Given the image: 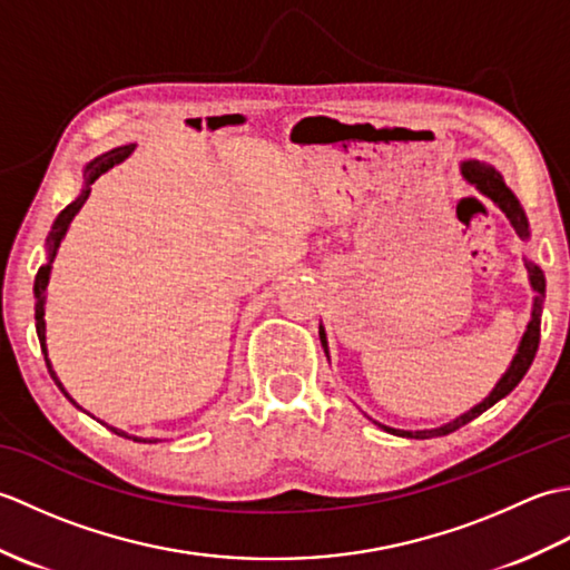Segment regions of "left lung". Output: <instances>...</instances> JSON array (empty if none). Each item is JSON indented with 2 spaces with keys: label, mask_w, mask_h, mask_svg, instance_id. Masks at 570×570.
<instances>
[{
  "label": "left lung",
  "mask_w": 570,
  "mask_h": 570,
  "mask_svg": "<svg viewBox=\"0 0 570 570\" xmlns=\"http://www.w3.org/2000/svg\"><path fill=\"white\" fill-rule=\"evenodd\" d=\"M460 174H463V178L468 180L470 186H475L482 196L490 198L498 208L507 215V220L512 223L514 233L522 237V239H529V220H527V213L522 205H519L514 193L507 188L502 174L498 171V168L485 164V161H463L460 164ZM524 266L529 272V284L531 288H534V306H531V321L527 325V333L522 337V343H519L517 347V355L512 360L510 370H507L502 374V380L494 384V390L490 392V396L482 399V402L478 406H472L470 411H465L463 416L453 419L451 423H443V426L439 429H423V431H402V429H392V426H384V423H377L380 429H384L386 433H394V435H402V439H435V435H445V433H453L458 431L460 426H465V423H470L472 419H478L482 411H488L490 406H494L500 402V399H504L507 394H510L514 386L522 382V377L527 374V370L531 367V362H534V355L539 350V337H541V306H543V296H547V278H543V272L539 269V266L534 262L524 259ZM321 343L325 347V355H328V341H325V331L321 325Z\"/></svg>",
  "instance_id": "obj_1"
}]
</instances>
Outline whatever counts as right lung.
<instances>
[{
  "label": "right lung",
  "mask_w": 570,
  "mask_h": 570,
  "mask_svg": "<svg viewBox=\"0 0 570 570\" xmlns=\"http://www.w3.org/2000/svg\"><path fill=\"white\" fill-rule=\"evenodd\" d=\"M131 151H135V147H131V144H129V147H117V149H112V151H107V154L98 156V159H92L88 166H85L80 196H78L76 200H72L70 205H66V210H60V213H58V217L53 220L51 233H48V237H46L48 262L41 266L39 274H36V282H33V296H36V306H33V311H36V333H39V343H41L43 355H46V321H43V304H46V286H48V278H51V264H53V259H56V252H58L60 242H63V237H66V233H68L70 220H72V217L78 215V210L82 208V203L88 200V196H90V186H92L95 180H98L105 171H110V168H112L115 164L125 161ZM46 367H48V372H51V377H53V382L58 384V390L66 394V399H68L70 404H76V402H72V399H70V394L63 390V384H60V380L56 377V372H53V367H51V362H48V355H46ZM76 406H78V404H76ZM78 409H80V406H78ZM107 429L115 431L117 435H125V439L141 441V439H137V435H129V433L119 431V429H112V426H107ZM144 443H147V439H144ZM149 443H151V441H149ZM154 443H156V441H154Z\"/></svg>",
  "instance_id": "add662e5"
}]
</instances>
